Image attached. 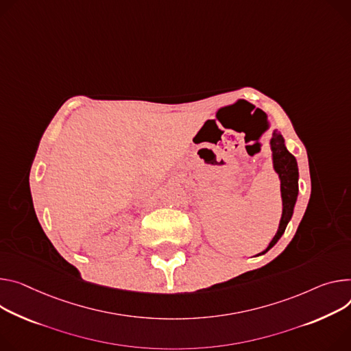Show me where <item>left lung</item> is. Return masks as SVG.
<instances>
[{"label": "left lung", "instance_id": "1", "mask_svg": "<svg viewBox=\"0 0 351 351\" xmlns=\"http://www.w3.org/2000/svg\"><path fill=\"white\" fill-rule=\"evenodd\" d=\"M270 148H271V158H273V168L276 173L278 175L280 179V190H281V202H282V213H281V219L278 224V230L266 247L259 254H265L267 250H270L281 238L284 234L287 224H289L293 213H294V206L298 197V165H297V159L295 156L287 149L284 137L274 130L273 137L270 140Z\"/></svg>", "mask_w": 351, "mask_h": 351}]
</instances>
